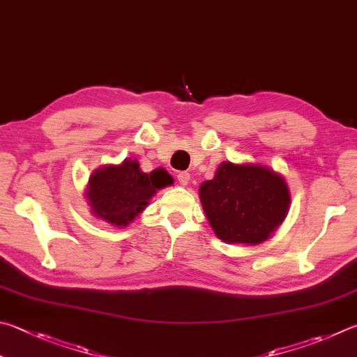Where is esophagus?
<instances>
[{
    "instance_id": "esophagus-1",
    "label": "esophagus",
    "mask_w": 357,
    "mask_h": 357,
    "mask_svg": "<svg viewBox=\"0 0 357 357\" xmlns=\"http://www.w3.org/2000/svg\"><path fill=\"white\" fill-rule=\"evenodd\" d=\"M178 181H179V184L181 185H187L189 184V179H190V174L187 173V172H178Z\"/></svg>"
}]
</instances>
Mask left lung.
Segmentation results:
<instances>
[{"mask_svg":"<svg viewBox=\"0 0 357 357\" xmlns=\"http://www.w3.org/2000/svg\"><path fill=\"white\" fill-rule=\"evenodd\" d=\"M207 220L218 238L256 245L267 241L287 215L286 181L261 165L223 162L215 178L199 187Z\"/></svg>","mask_w":357,"mask_h":357,"instance_id":"obj_1","label":"left lung"}]
</instances>
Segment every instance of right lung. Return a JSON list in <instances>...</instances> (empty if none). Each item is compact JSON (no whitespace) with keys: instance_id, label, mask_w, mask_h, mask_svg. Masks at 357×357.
I'll list each match as a JSON object with an SVG mask.
<instances>
[{"instance_id":"add662e5","label":"right lung","mask_w":357,"mask_h":357,"mask_svg":"<svg viewBox=\"0 0 357 357\" xmlns=\"http://www.w3.org/2000/svg\"><path fill=\"white\" fill-rule=\"evenodd\" d=\"M165 170L144 173L137 160L126 159L121 165L96 170L89 179L87 198L96 217L115 226H126L144 211L154 192L172 184Z\"/></svg>"}]
</instances>
